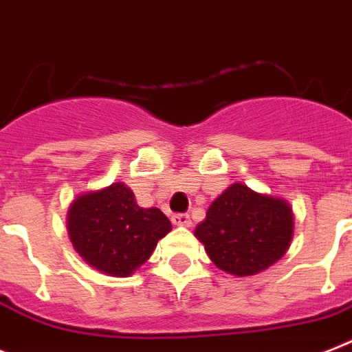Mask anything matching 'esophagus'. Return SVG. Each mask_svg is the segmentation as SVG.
Segmentation results:
<instances>
[{"label":"esophagus","mask_w":352,"mask_h":352,"mask_svg":"<svg viewBox=\"0 0 352 352\" xmlns=\"http://www.w3.org/2000/svg\"><path fill=\"white\" fill-rule=\"evenodd\" d=\"M170 219H173L174 225H178V226H190V225H192V219H190V216H188V214H174Z\"/></svg>","instance_id":"obj_1"}]
</instances>
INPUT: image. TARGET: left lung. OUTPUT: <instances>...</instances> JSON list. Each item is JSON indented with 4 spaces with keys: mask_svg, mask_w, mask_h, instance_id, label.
Returning <instances> with one entry per match:
<instances>
[{
    "mask_svg": "<svg viewBox=\"0 0 352 352\" xmlns=\"http://www.w3.org/2000/svg\"><path fill=\"white\" fill-rule=\"evenodd\" d=\"M194 234L217 268L248 277L286 254L293 237V214L283 199L234 183L212 203Z\"/></svg>",
    "mask_w": 352,
    "mask_h": 352,
    "instance_id": "1",
    "label": "left lung"
}]
</instances>
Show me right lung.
Here are the masks:
<instances>
[{
	"label": "right lung",
	"instance_id": "1",
	"mask_svg": "<svg viewBox=\"0 0 352 352\" xmlns=\"http://www.w3.org/2000/svg\"><path fill=\"white\" fill-rule=\"evenodd\" d=\"M170 230L164 212L138 207L124 183L78 196L68 212V234L78 255L113 277L133 274Z\"/></svg>",
	"mask_w": 352,
	"mask_h": 352
}]
</instances>
